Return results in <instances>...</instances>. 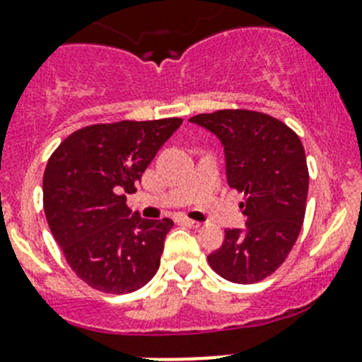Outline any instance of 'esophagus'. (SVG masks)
Here are the masks:
<instances>
[{
  "instance_id": "esophagus-1",
  "label": "esophagus",
  "mask_w": 362,
  "mask_h": 362,
  "mask_svg": "<svg viewBox=\"0 0 362 362\" xmlns=\"http://www.w3.org/2000/svg\"><path fill=\"white\" fill-rule=\"evenodd\" d=\"M177 223L180 224H185V226H191V228H199L202 226V223H198V221H192L189 219V217H177Z\"/></svg>"
}]
</instances>
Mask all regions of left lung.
Masks as SVG:
<instances>
[{
    "mask_svg": "<svg viewBox=\"0 0 362 362\" xmlns=\"http://www.w3.org/2000/svg\"><path fill=\"white\" fill-rule=\"evenodd\" d=\"M189 120L219 138L228 185L245 196V230H224L223 245L206 259L231 283L262 281L285 262L303 228L310 185L303 143L258 111L221 110Z\"/></svg>",
    "mask_w": 362,
    "mask_h": 362,
    "instance_id": "left-lung-1",
    "label": "left lung"
}]
</instances>
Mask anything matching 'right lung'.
<instances>
[{
  "instance_id": "add662e5",
  "label": "right lung",
  "mask_w": 362,
  "mask_h": 362,
  "mask_svg": "<svg viewBox=\"0 0 362 362\" xmlns=\"http://www.w3.org/2000/svg\"><path fill=\"white\" fill-rule=\"evenodd\" d=\"M182 118L122 120L72 132L49 157L44 210L51 233L77 278L104 293L145 286L160 265L173 221L143 219L127 206L160 146Z\"/></svg>"
}]
</instances>
